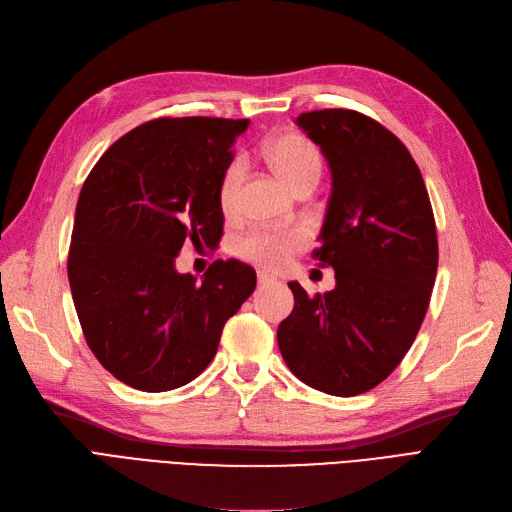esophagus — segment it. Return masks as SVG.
<instances>
[{"label": "esophagus", "mask_w": 512, "mask_h": 512, "mask_svg": "<svg viewBox=\"0 0 512 512\" xmlns=\"http://www.w3.org/2000/svg\"><path fill=\"white\" fill-rule=\"evenodd\" d=\"M273 283H277V277L269 273H258V288H269Z\"/></svg>", "instance_id": "obj_1"}]
</instances>
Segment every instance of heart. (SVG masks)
<instances>
[{
    "label": "heart",
    "instance_id": "b5f03b06",
    "mask_svg": "<svg viewBox=\"0 0 512 512\" xmlns=\"http://www.w3.org/2000/svg\"><path fill=\"white\" fill-rule=\"evenodd\" d=\"M264 157H267L269 166L275 170V174L294 193L306 187L313 189L321 176V155L313 142L309 138H304L302 134L288 132L275 136L273 140H269V145L264 147ZM241 176V161H233L227 172L222 174L218 187V206L227 216H231L237 210ZM304 239V231L300 229H254L237 241L235 252L243 260L275 269L281 267L283 262H288V258L300 248Z\"/></svg>",
    "mask_w": 512,
    "mask_h": 512
}]
</instances>
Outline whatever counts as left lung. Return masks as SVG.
<instances>
[{
	"mask_svg": "<svg viewBox=\"0 0 512 512\" xmlns=\"http://www.w3.org/2000/svg\"><path fill=\"white\" fill-rule=\"evenodd\" d=\"M332 170L313 252L336 288L309 296L298 281L277 342L292 374L336 397L367 393L401 363L424 321L437 275L435 216L403 142L349 109L298 115Z\"/></svg>",
	"mask_w": 512,
	"mask_h": 512,
	"instance_id": "1",
	"label": "left lung"
}]
</instances>
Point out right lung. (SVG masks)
<instances>
[{
	"label": "right lung",
	"mask_w": 512,
	"mask_h": 512,
	"mask_svg": "<svg viewBox=\"0 0 512 512\" xmlns=\"http://www.w3.org/2000/svg\"><path fill=\"white\" fill-rule=\"evenodd\" d=\"M248 124L147 121L115 140L81 187L67 260L75 311L102 367L138 391L197 378L256 288L254 269L239 260H216L201 283L174 267L187 241H220L218 187Z\"/></svg>",
	"instance_id": "add662e5"
}]
</instances>
